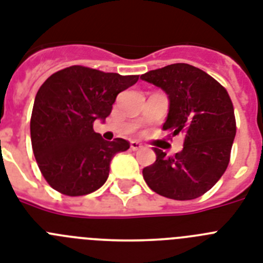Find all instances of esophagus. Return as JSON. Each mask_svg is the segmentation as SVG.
<instances>
[{
    "mask_svg": "<svg viewBox=\"0 0 263 263\" xmlns=\"http://www.w3.org/2000/svg\"><path fill=\"white\" fill-rule=\"evenodd\" d=\"M140 148H143V145H141L139 141H131V149L132 151H139Z\"/></svg>",
    "mask_w": 263,
    "mask_h": 263,
    "instance_id": "34e87169",
    "label": "esophagus"
}]
</instances>
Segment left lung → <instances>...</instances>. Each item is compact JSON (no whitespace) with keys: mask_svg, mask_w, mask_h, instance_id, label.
<instances>
[{"mask_svg":"<svg viewBox=\"0 0 263 263\" xmlns=\"http://www.w3.org/2000/svg\"><path fill=\"white\" fill-rule=\"evenodd\" d=\"M168 95L163 125L172 136L184 134V148L175 156L155 148L156 161L143 170L147 185L173 200L202 196L227 171L236 118L229 93L216 79L188 63H173L141 75Z\"/></svg>","mask_w":263,"mask_h":263,"instance_id":"left-lung-1","label":"left lung"}]
</instances>
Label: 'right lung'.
I'll return each instance as SVG.
<instances>
[{
  "mask_svg": "<svg viewBox=\"0 0 263 263\" xmlns=\"http://www.w3.org/2000/svg\"><path fill=\"white\" fill-rule=\"evenodd\" d=\"M138 79L139 75L71 66L41 86L31 112V145L52 189L66 196H83L107 181L111 160L128 149L129 143L120 138L104 140L93 131V122L104 120L118 93Z\"/></svg>",
  "mask_w": 263,
  "mask_h": 263,
  "instance_id": "add662e5",
  "label": "right lung"
}]
</instances>
